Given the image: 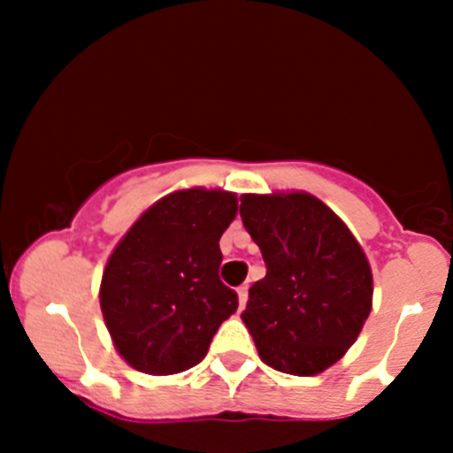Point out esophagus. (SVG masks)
I'll return each mask as SVG.
<instances>
[{
  "instance_id": "34e87169",
  "label": "esophagus",
  "mask_w": 453,
  "mask_h": 453,
  "mask_svg": "<svg viewBox=\"0 0 453 453\" xmlns=\"http://www.w3.org/2000/svg\"><path fill=\"white\" fill-rule=\"evenodd\" d=\"M236 296H239V304H241V307H245V303H248V285L236 287Z\"/></svg>"
}]
</instances>
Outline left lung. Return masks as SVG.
<instances>
[{"instance_id": "left-lung-1", "label": "left lung", "mask_w": 453, "mask_h": 453, "mask_svg": "<svg viewBox=\"0 0 453 453\" xmlns=\"http://www.w3.org/2000/svg\"><path fill=\"white\" fill-rule=\"evenodd\" d=\"M241 219L267 267L241 313L260 359L298 377L340 362L372 309L362 245L309 193L243 195Z\"/></svg>"}]
</instances>
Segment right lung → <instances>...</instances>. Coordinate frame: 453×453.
<instances>
[{
	"label": "right lung",
	"mask_w": 453,
	"mask_h": 453,
	"mask_svg": "<svg viewBox=\"0 0 453 453\" xmlns=\"http://www.w3.org/2000/svg\"><path fill=\"white\" fill-rule=\"evenodd\" d=\"M239 210L227 190H175L131 226L107 260L100 309L131 368L175 374L197 366L239 307L219 280V239Z\"/></svg>",
	"instance_id": "obj_1"
}]
</instances>
